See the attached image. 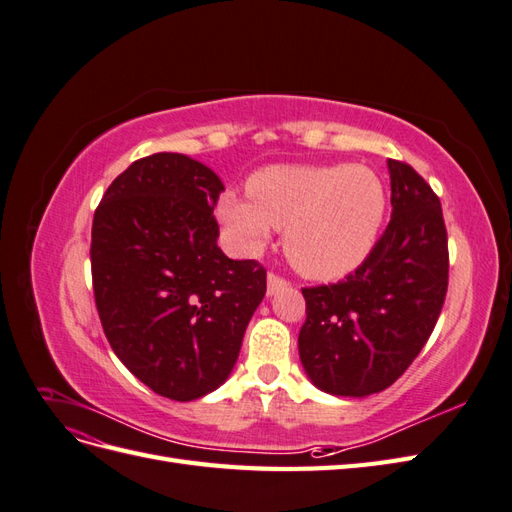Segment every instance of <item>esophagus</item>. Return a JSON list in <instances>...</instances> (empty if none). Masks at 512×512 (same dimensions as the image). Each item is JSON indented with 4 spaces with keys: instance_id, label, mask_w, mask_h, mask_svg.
Wrapping results in <instances>:
<instances>
[{
    "instance_id": "34e87169",
    "label": "esophagus",
    "mask_w": 512,
    "mask_h": 512,
    "mask_svg": "<svg viewBox=\"0 0 512 512\" xmlns=\"http://www.w3.org/2000/svg\"><path fill=\"white\" fill-rule=\"evenodd\" d=\"M284 286H288V282L284 280V277H280L277 273H269L267 275V294L280 292Z\"/></svg>"
}]
</instances>
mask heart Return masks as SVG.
Wrapping results in <instances>:
<instances>
[{
    "label": "heart",
    "instance_id": "obj_1",
    "mask_svg": "<svg viewBox=\"0 0 512 512\" xmlns=\"http://www.w3.org/2000/svg\"><path fill=\"white\" fill-rule=\"evenodd\" d=\"M247 198L226 194L220 218L245 250L284 228V250L303 275L335 280L374 250L384 222L386 194L367 166H271L245 185Z\"/></svg>",
    "mask_w": 512,
    "mask_h": 512
}]
</instances>
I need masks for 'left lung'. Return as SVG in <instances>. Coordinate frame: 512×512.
I'll list each match as a JSON object with an SVG mask.
<instances>
[{"mask_svg":"<svg viewBox=\"0 0 512 512\" xmlns=\"http://www.w3.org/2000/svg\"><path fill=\"white\" fill-rule=\"evenodd\" d=\"M391 222L346 280L303 288L299 356L320 391L380 393L427 344L448 288L442 205L416 170L389 160Z\"/></svg>","mask_w":512,"mask_h":512,"instance_id":"obj_1","label":"left lung"}]
</instances>
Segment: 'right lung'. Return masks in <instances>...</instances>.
Instances as JSON below:
<instances>
[{
  "label": "right lung",
  "instance_id": "right-lung-1",
  "mask_svg": "<svg viewBox=\"0 0 512 512\" xmlns=\"http://www.w3.org/2000/svg\"><path fill=\"white\" fill-rule=\"evenodd\" d=\"M211 168L153 153L108 185L91 226V280L104 335L153 393L203 397L228 378L267 292L258 260H230Z\"/></svg>",
  "mask_w": 512,
  "mask_h": 512
}]
</instances>
